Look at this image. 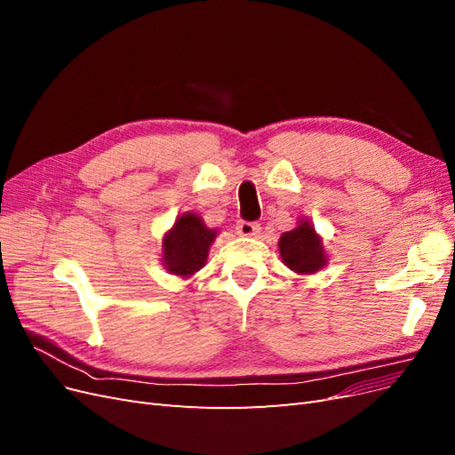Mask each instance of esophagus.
<instances>
[{
    "label": "esophagus",
    "mask_w": 455,
    "mask_h": 455,
    "mask_svg": "<svg viewBox=\"0 0 455 455\" xmlns=\"http://www.w3.org/2000/svg\"><path fill=\"white\" fill-rule=\"evenodd\" d=\"M235 229H237V235L241 237H256L261 228L256 222H244V220H241Z\"/></svg>",
    "instance_id": "obj_1"
}]
</instances>
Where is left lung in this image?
Returning <instances> with one entry per match:
<instances>
[{"mask_svg":"<svg viewBox=\"0 0 455 455\" xmlns=\"http://www.w3.org/2000/svg\"><path fill=\"white\" fill-rule=\"evenodd\" d=\"M279 252L283 264L298 275L319 273L328 264L323 237L307 218H301L292 231L283 233Z\"/></svg>","mask_w":455,"mask_h":455,"instance_id":"left-lung-1","label":"left lung"}]
</instances>
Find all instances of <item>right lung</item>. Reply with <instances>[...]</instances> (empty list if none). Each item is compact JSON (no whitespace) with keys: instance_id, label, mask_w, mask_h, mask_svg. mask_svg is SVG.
Masks as SVG:
<instances>
[{"instance_id":"1","label":"right lung","mask_w":455,"mask_h":455,"mask_svg":"<svg viewBox=\"0 0 455 455\" xmlns=\"http://www.w3.org/2000/svg\"><path fill=\"white\" fill-rule=\"evenodd\" d=\"M216 235L218 231L206 228L199 214H180L163 237L161 258L164 269L182 279L196 275L204 267Z\"/></svg>"}]
</instances>
